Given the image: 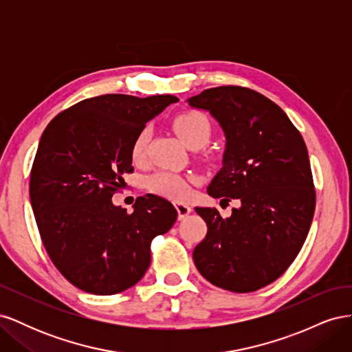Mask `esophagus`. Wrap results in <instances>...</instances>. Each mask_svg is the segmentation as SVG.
Returning a JSON list of instances; mask_svg holds the SVG:
<instances>
[{"mask_svg": "<svg viewBox=\"0 0 352 352\" xmlns=\"http://www.w3.org/2000/svg\"><path fill=\"white\" fill-rule=\"evenodd\" d=\"M175 207H176V211H177V217H179V220L185 219V217L189 214V212L192 211V208H190V206L184 204V202H176Z\"/></svg>", "mask_w": 352, "mask_h": 352, "instance_id": "34e87169", "label": "esophagus"}]
</instances>
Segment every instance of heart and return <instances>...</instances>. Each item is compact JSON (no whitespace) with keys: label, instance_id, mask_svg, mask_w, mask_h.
<instances>
[{"label":"heart","instance_id":"1","mask_svg":"<svg viewBox=\"0 0 352 352\" xmlns=\"http://www.w3.org/2000/svg\"><path fill=\"white\" fill-rule=\"evenodd\" d=\"M173 129L182 142L189 148L206 145L211 136V123L208 117L197 110L179 113L173 119ZM148 141H150V131L144 127L136 135L132 144L131 154L135 163H141L145 160ZM146 188L150 192L158 197L182 201L190 194L192 179L176 172H168V170H160V172L146 177Z\"/></svg>","mask_w":352,"mask_h":352}]
</instances>
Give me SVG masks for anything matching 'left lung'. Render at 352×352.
<instances>
[{
	"label": "left lung",
	"mask_w": 352,
	"mask_h": 352,
	"mask_svg": "<svg viewBox=\"0 0 352 352\" xmlns=\"http://www.w3.org/2000/svg\"><path fill=\"white\" fill-rule=\"evenodd\" d=\"M188 102L210 111L226 136L208 195L241 202L228 219L195 207L208 229L194 263L221 289L257 291L286 272L311 226L316 190L305 142L279 105L252 89L210 88Z\"/></svg>",
	"instance_id": "1"
}]
</instances>
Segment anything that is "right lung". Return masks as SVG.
Returning <instances> with one entry per match:
<instances>
[{"label":"right lung","instance_id":"right-lung-1","mask_svg":"<svg viewBox=\"0 0 352 352\" xmlns=\"http://www.w3.org/2000/svg\"><path fill=\"white\" fill-rule=\"evenodd\" d=\"M173 95L105 94L52 119L41 136L29 195L42 243L58 272L79 289L113 295L142 279L151 241L175 225L172 202L146 194L133 211L113 204L132 173V144Z\"/></svg>","mask_w":352,"mask_h":352}]
</instances>
